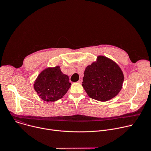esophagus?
Returning <instances> with one entry per match:
<instances>
[{
    "instance_id": "esophagus-1",
    "label": "esophagus",
    "mask_w": 151,
    "mask_h": 151,
    "mask_svg": "<svg viewBox=\"0 0 151 151\" xmlns=\"http://www.w3.org/2000/svg\"><path fill=\"white\" fill-rule=\"evenodd\" d=\"M82 79H79V81H78V82L79 83H82Z\"/></svg>"
}]
</instances>
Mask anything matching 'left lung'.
I'll list each match as a JSON object with an SVG mask.
<instances>
[{
	"label": "left lung",
	"instance_id": "1",
	"mask_svg": "<svg viewBox=\"0 0 151 151\" xmlns=\"http://www.w3.org/2000/svg\"><path fill=\"white\" fill-rule=\"evenodd\" d=\"M83 74L82 85L91 99L106 101L117 96L122 88L124 76L121 69L105 56L99 55Z\"/></svg>",
	"mask_w": 151,
	"mask_h": 151
}]
</instances>
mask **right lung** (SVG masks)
<instances>
[{
    "label": "right lung",
    "instance_id": "1",
    "mask_svg": "<svg viewBox=\"0 0 151 151\" xmlns=\"http://www.w3.org/2000/svg\"><path fill=\"white\" fill-rule=\"evenodd\" d=\"M69 76L63 74L59 66L47 68L37 76L34 89L40 98L52 102L62 98L70 87Z\"/></svg>",
    "mask_w": 151,
    "mask_h": 151
}]
</instances>
